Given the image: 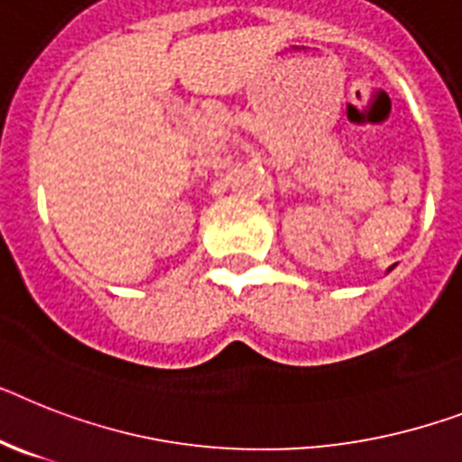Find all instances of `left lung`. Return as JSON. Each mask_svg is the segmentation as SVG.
I'll list each match as a JSON object with an SVG mask.
<instances>
[{"instance_id":"1","label":"left lung","mask_w":462,"mask_h":462,"mask_svg":"<svg viewBox=\"0 0 462 462\" xmlns=\"http://www.w3.org/2000/svg\"><path fill=\"white\" fill-rule=\"evenodd\" d=\"M392 269H394V266H390V269H387V272H392Z\"/></svg>"}]
</instances>
